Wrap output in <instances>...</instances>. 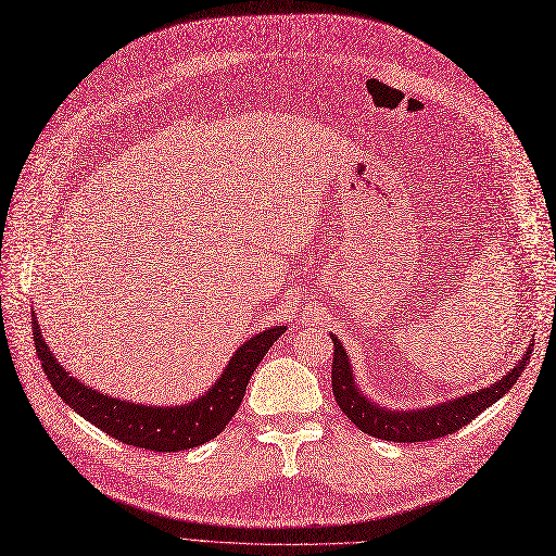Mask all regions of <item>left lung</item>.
<instances>
[{
    "mask_svg": "<svg viewBox=\"0 0 556 556\" xmlns=\"http://www.w3.org/2000/svg\"><path fill=\"white\" fill-rule=\"evenodd\" d=\"M331 340H333L331 386H333V396L340 405V410L365 434L378 437V440H386V442H396V444L440 440V437L453 434L459 428H464L480 413H484L491 403H495L511 390L522 369L530 365V354L534 349V344H530L522 361L507 376H503L495 386L478 390L476 394H466L442 405L426 407V410L390 413L386 407H378L376 403L367 401L361 394V390L354 386V374H352V365H349L346 352L336 336H331Z\"/></svg>",
    "mask_w": 556,
    "mask_h": 556,
    "instance_id": "8db88e82",
    "label": "left lung"
}]
</instances>
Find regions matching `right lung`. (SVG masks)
<instances>
[{
  "instance_id": "right-lung-1",
  "label": "right lung",
  "mask_w": 556,
  "mask_h": 556,
  "mask_svg": "<svg viewBox=\"0 0 556 556\" xmlns=\"http://www.w3.org/2000/svg\"><path fill=\"white\" fill-rule=\"evenodd\" d=\"M31 325L36 354L55 394L70 407H74L83 419L94 424L105 434L114 437V440L155 453H178L195 448L223 432L231 417L237 415L256 365L286 331L283 327H275L250 338L231 356L216 386L198 401L180 407H151L110 399L78 383L51 356L36 319Z\"/></svg>"
}]
</instances>
